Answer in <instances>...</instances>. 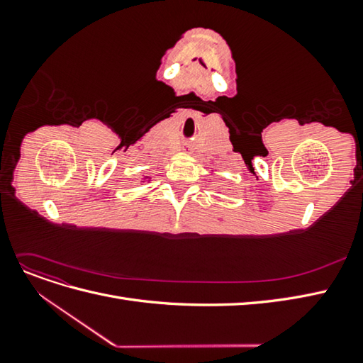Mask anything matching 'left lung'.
Listing matches in <instances>:
<instances>
[{
    "label": "left lung",
    "instance_id": "8db88e82",
    "mask_svg": "<svg viewBox=\"0 0 363 363\" xmlns=\"http://www.w3.org/2000/svg\"><path fill=\"white\" fill-rule=\"evenodd\" d=\"M215 172H216V169H212V174H215ZM218 191H219V189H218Z\"/></svg>",
    "mask_w": 363,
    "mask_h": 363
}]
</instances>
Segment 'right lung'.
I'll return each mask as SVG.
<instances>
[{"label": "right lung", "instance_id": "add662e5", "mask_svg": "<svg viewBox=\"0 0 363 363\" xmlns=\"http://www.w3.org/2000/svg\"><path fill=\"white\" fill-rule=\"evenodd\" d=\"M150 182H151V177H150V175H144V177L140 179V182H139V183H140V184H145V183H150Z\"/></svg>", "mask_w": 363, "mask_h": 363}]
</instances>
